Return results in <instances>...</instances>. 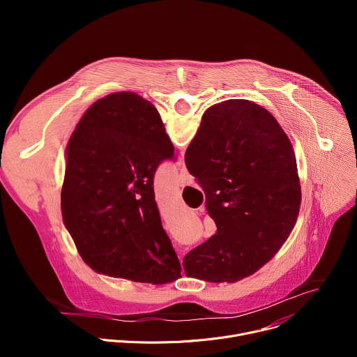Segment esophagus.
I'll list each match as a JSON object with an SVG mask.
<instances>
[{"label":"esophagus","mask_w":357,"mask_h":357,"mask_svg":"<svg viewBox=\"0 0 357 357\" xmlns=\"http://www.w3.org/2000/svg\"><path fill=\"white\" fill-rule=\"evenodd\" d=\"M178 183H179V186H185L188 183V172H186L185 165L181 167V172H179V176H178Z\"/></svg>","instance_id":"1"}]
</instances>
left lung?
Segmentation results:
<instances>
[{
	"label": "left lung",
	"mask_w": 357,
	"mask_h": 357,
	"mask_svg": "<svg viewBox=\"0 0 357 357\" xmlns=\"http://www.w3.org/2000/svg\"><path fill=\"white\" fill-rule=\"evenodd\" d=\"M174 151L158 110L132 91L97 100L80 119L66 148L61 206L96 273L149 284L181 278L152 186Z\"/></svg>",
	"instance_id": "left-lung-1"
}]
</instances>
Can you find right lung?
Returning <instances> with one entry per match:
<instances>
[{"label": "right lung", "mask_w": 357, "mask_h": 357, "mask_svg": "<svg viewBox=\"0 0 357 357\" xmlns=\"http://www.w3.org/2000/svg\"><path fill=\"white\" fill-rule=\"evenodd\" d=\"M185 164L206 195L218 231L183 259L186 277L236 282L267 264L301 208L294 148L270 112L248 100L212 106Z\"/></svg>", "instance_id": "obj_1"}]
</instances>
